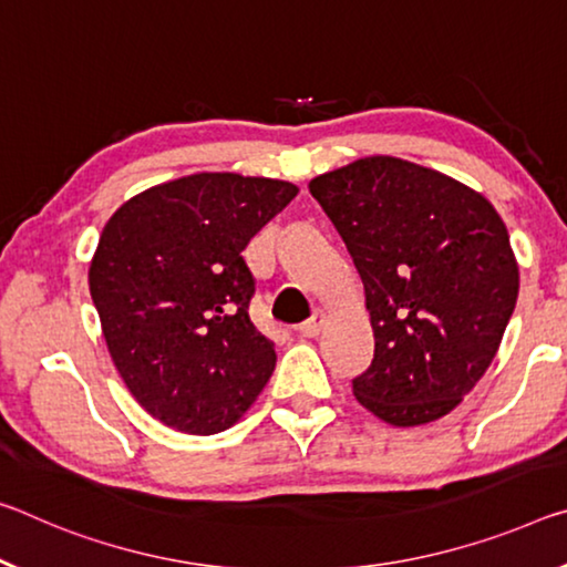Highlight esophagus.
I'll return each instance as SVG.
<instances>
[{
  "mask_svg": "<svg viewBox=\"0 0 567 567\" xmlns=\"http://www.w3.org/2000/svg\"><path fill=\"white\" fill-rule=\"evenodd\" d=\"M322 322H326V312L316 310V312H312V318H310L308 322H302V326H300V336H302V338H316V336H320Z\"/></svg>",
  "mask_w": 567,
  "mask_h": 567,
  "instance_id": "1",
  "label": "esophagus"
}]
</instances>
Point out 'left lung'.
<instances>
[{"instance_id": "8db88e82", "label": "left lung", "mask_w": 567, "mask_h": 567, "mask_svg": "<svg viewBox=\"0 0 567 567\" xmlns=\"http://www.w3.org/2000/svg\"><path fill=\"white\" fill-rule=\"evenodd\" d=\"M353 257L375 338L353 381L391 426L460 406L497 355L519 267L497 209L456 178L396 156H365L308 184Z\"/></svg>"}]
</instances>
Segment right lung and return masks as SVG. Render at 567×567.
<instances>
[{
    "label": "right lung",
    "instance_id": "1",
    "mask_svg": "<svg viewBox=\"0 0 567 567\" xmlns=\"http://www.w3.org/2000/svg\"><path fill=\"white\" fill-rule=\"evenodd\" d=\"M300 188L202 171L131 196L103 227L87 282L123 383L184 434L235 426L275 371L249 320L255 280L241 251Z\"/></svg>",
    "mask_w": 567,
    "mask_h": 567
}]
</instances>
